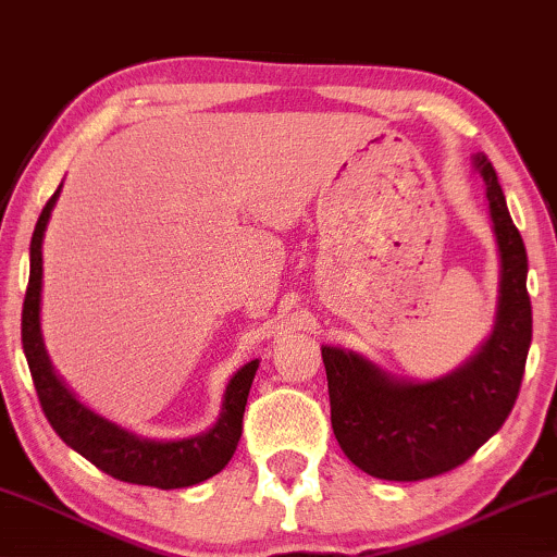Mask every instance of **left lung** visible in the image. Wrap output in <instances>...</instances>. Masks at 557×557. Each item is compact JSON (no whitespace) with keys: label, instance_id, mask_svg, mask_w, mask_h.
<instances>
[{"label":"left lung","instance_id":"8db88e82","mask_svg":"<svg viewBox=\"0 0 557 557\" xmlns=\"http://www.w3.org/2000/svg\"><path fill=\"white\" fill-rule=\"evenodd\" d=\"M473 166L485 185L502 262L488 339L434 380L396 377L357 351L321 347L336 442L357 468L383 481H424L462 466L502 429L522 385L532 342L527 249L496 169L483 153Z\"/></svg>","mask_w":557,"mask_h":557}]
</instances>
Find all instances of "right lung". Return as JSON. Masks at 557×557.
Segmentation results:
<instances>
[{"instance_id":"right-lung-1","label":"right lung","mask_w":557,"mask_h":557,"mask_svg":"<svg viewBox=\"0 0 557 557\" xmlns=\"http://www.w3.org/2000/svg\"><path fill=\"white\" fill-rule=\"evenodd\" d=\"M61 195V185L44 213L35 223L30 242V280L23 302V349L30 368L38 400L44 406L46 419L51 421L55 434L87 457L91 466L125 483L153 485V488H187L202 483L228 466L242 440V419L249 388L255 383L259 360L246 362L234 372L223 393V406L218 421L208 432L185 436V440H149L102 413L91 411L74 396V391L53 370L40 331V290H44V236L48 218Z\"/></svg>"}]
</instances>
